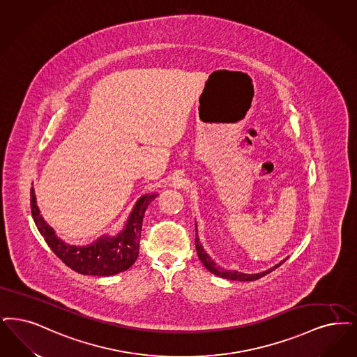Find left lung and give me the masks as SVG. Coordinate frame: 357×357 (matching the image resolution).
Here are the masks:
<instances>
[{"label":"left lung","instance_id":"obj_1","mask_svg":"<svg viewBox=\"0 0 357 357\" xmlns=\"http://www.w3.org/2000/svg\"><path fill=\"white\" fill-rule=\"evenodd\" d=\"M195 247H197V252H198V257H199L200 261L203 263V266L208 270L210 272H213L216 276L219 278H223V279H229V280H238V282H254L263 276H266L267 273L273 271L275 268H278L279 266H282L284 263L285 260L288 257H285L284 260H282L280 263L275 264L272 268H268L266 271L257 272V273H244V272L235 271V270H225L222 268L220 266H218L215 263L214 260L211 259V257L204 251L202 243H200L199 238H198V229H197V225H195Z\"/></svg>","mask_w":357,"mask_h":357}]
</instances>
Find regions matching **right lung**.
<instances>
[{"label":"right lung","mask_w":357,"mask_h":357,"mask_svg":"<svg viewBox=\"0 0 357 357\" xmlns=\"http://www.w3.org/2000/svg\"><path fill=\"white\" fill-rule=\"evenodd\" d=\"M158 194H144L135 202L123 229L118 234H103L90 244H69L58 238L53 227L43 219L37 206L34 188L30 190V207L34 223L45 242L68 267L78 273L91 276H112L128 270L139 254L143 216Z\"/></svg>","instance_id":"add662e5"}]
</instances>
